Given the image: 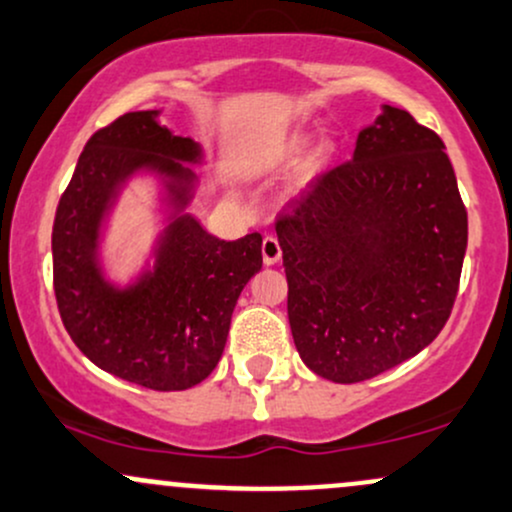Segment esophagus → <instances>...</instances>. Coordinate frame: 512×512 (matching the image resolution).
I'll return each instance as SVG.
<instances>
[{"mask_svg":"<svg viewBox=\"0 0 512 512\" xmlns=\"http://www.w3.org/2000/svg\"><path fill=\"white\" fill-rule=\"evenodd\" d=\"M262 260H264V264H276L281 260V245L274 236H264V240H262Z\"/></svg>","mask_w":512,"mask_h":512,"instance_id":"esophagus-1","label":"esophagus"}]
</instances>
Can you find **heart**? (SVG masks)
Segmentation results:
<instances>
[{
    "label": "heart",
    "instance_id": "1",
    "mask_svg": "<svg viewBox=\"0 0 512 512\" xmlns=\"http://www.w3.org/2000/svg\"><path fill=\"white\" fill-rule=\"evenodd\" d=\"M293 151H298V146H293ZM322 158H325V151H320V154H317V156H315V161H313V163H315V166H317V163H320V161H322Z\"/></svg>",
    "mask_w": 512,
    "mask_h": 512
}]
</instances>
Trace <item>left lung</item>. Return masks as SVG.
Here are the masks:
<instances>
[{
    "instance_id": "obj_1",
    "label": "left lung",
    "mask_w": 512,
    "mask_h": 512,
    "mask_svg": "<svg viewBox=\"0 0 512 512\" xmlns=\"http://www.w3.org/2000/svg\"><path fill=\"white\" fill-rule=\"evenodd\" d=\"M303 363L361 383L419 354L455 305L467 209L443 139L390 108L276 216Z\"/></svg>"
}]
</instances>
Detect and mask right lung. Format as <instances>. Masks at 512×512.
<instances>
[{"label": "right lung", "mask_w": 512, "mask_h": 512, "mask_svg": "<svg viewBox=\"0 0 512 512\" xmlns=\"http://www.w3.org/2000/svg\"><path fill=\"white\" fill-rule=\"evenodd\" d=\"M154 115L125 113L86 142L52 223V286L84 356L127 383L173 392L202 383L219 363L240 291L262 269V236L221 240L182 216L149 279L127 293L105 284L93 248L117 182L142 166L192 180L175 161L197 158V144Z\"/></svg>", "instance_id": "add662e5"}]
</instances>
